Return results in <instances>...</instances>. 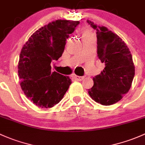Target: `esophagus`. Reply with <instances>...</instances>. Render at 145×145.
Returning <instances> with one entry per match:
<instances>
[{
	"label": "esophagus",
	"instance_id": "1",
	"mask_svg": "<svg viewBox=\"0 0 145 145\" xmlns=\"http://www.w3.org/2000/svg\"><path fill=\"white\" fill-rule=\"evenodd\" d=\"M74 78L76 79V80H78V81H81L84 79V77L83 76H74Z\"/></svg>",
	"mask_w": 145,
	"mask_h": 145
}]
</instances>
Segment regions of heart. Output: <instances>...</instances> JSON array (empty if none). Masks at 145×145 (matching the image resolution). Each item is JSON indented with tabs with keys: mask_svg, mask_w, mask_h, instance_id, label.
<instances>
[{
	"mask_svg": "<svg viewBox=\"0 0 145 145\" xmlns=\"http://www.w3.org/2000/svg\"><path fill=\"white\" fill-rule=\"evenodd\" d=\"M79 35L80 36L82 40L83 41L85 39L94 37V33L91 28H88V27H85V28L80 29L79 31Z\"/></svg>",
	"mask_w": 145,
	"mask_h": 145,
	"instance_id": "obj_1",
	"label": "heart"
}]
</instances>
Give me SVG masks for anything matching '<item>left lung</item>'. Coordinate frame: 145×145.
I'll return each instance as SVG.
<instances>
[{"label": "left lung", "instance_id": "obj_1", "mask_svg": "<svg viewBox=\"0 0 145 145\" xmlns=\"http://www.w3.org/2000/svg\"><path fill=\"white\" fill-rule=\"evenodd\" d=\"M97 31V56L105 68L93 78L94 85L88 89L93 100L103 106L120 101L130 89L135 76V65L130 50L124 41L106 27L87 20Z\"/></svg>", "mask_w": 145, "mask_h": 145}]
</instances>
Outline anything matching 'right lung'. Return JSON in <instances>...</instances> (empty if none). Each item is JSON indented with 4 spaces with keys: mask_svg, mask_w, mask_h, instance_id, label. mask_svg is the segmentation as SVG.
I'll list each match as a JSON object with an SVG mask.
<instances>
[{
    "mask_svg": "<svg viewBox=\"0 0 145 145\" xmlns=\"http://www.w3.org/2000/svg\"><path fill=\"white\" fill-rule=\"evenodd\" d=\"M79 24L78 21H52L35 32L23 46L18 64L20 85L37 106L52 108L71 84L69 76L51 72V63L62 56L67 38Z\"/></svg>",
    "mask_w": 145,
    "mask_h": 145,
    "instance_id": "obj_1",
    "label": "right lung"
}]
</instances>
